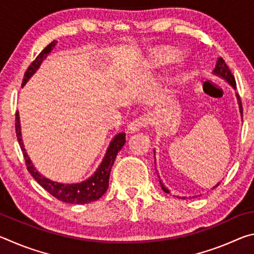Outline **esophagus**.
Returning <instances> with one entry per match:
<instances>
[{
  "label": "esophagus",
  "instance_id": "esophagus-1",
  "mask_svg": "<svg viewBox=\"0 0 254 254\" xmlns=\"http://www.w3.org/2000/svg\"><path fill=\"white\" fill-rule=\"evenodd\" d=\"M148 124V119L145 117H139L133 120V121L127 126V132L128 133H135L140 130V128L144 127Z\"/></svg>",
  "mask_w": 254,
  "mask_h": 254
}]
</instances>
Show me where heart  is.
I'll list each match as a JSON object with an SVG mask.
<instances>
[{
    "label": "heart",
    "mask_w": 254,
    "mask_h": 254,
    "mask_svg": "<svg viewBox=\"0 0 254 254\" xmlns=\"http://www.w3.org/2000/svg\"><path fill=\"white\" fill-rule=\"evenodd\" d=\"M169 59H171V60L177 59V56H175V55H173V56H169Z\"/></svg>",
    "instance_id": "1"
}]
</instances>
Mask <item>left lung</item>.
I'll list each match as a JSON object with an SVG mask.
<instances>
[{
    "label": "left lung",
    "instance_id": "1",
    "mask_svg": "<svg viewBox=\"0 0 254 254\" xmlns=\"http://www.w3.org/2000/svg\"><path fill=\"white\" fill-rule=\"evenodd\" d=\"M213 74L214 75H216L217 77H221L222 79H224L225 81H227V83H229L232 87H233L234 89L236 88V83H235V79H234V76L232 75V72H231V70H230V68L227 67V65L225 64V62H224V59L223 58H217V62H216V65H215V68H214V70H213ZM235 95H236V100H238V104H239V110H240V113H241V118L243 117L242 115V104H241V100H240V96H239V94L238 93H235ZM154 156H156V150H154ZM158 178H160L159 177V175H158ZM159 183H160V186H161V188H162V190L165 191V192H167V194H169V189L167 188L165 185L162 184V182H161V179L159 180ZM218 185H220V183H218L216 186H214L213 188H216ZM180 198H183V199H185V197H180Z\"/></svg>",
    "mask_w": 254,
    "mask_h": 254
}]
</instances>
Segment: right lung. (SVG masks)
Returning a JSON list of instances; mask_svg holds the SVG:
<instances>
[{"instance_id":"right-lung-1","label":"right lung","mask_w":254,"mask_h":254,"mask_svg":"<svg viewBox=\"0 0 254 254\" xmlns=\"http://www.w3.org/2000/svg\"><path fill=\"white\" fill-rule=\"evenodd\" d=\"M56 45H57V41L56 40L50 42V44L38 55V57L33 60L31 65L28 67L27 71H25L24 78L22 80V86L27 84V81L34 75V72L39 69L42 62L48 57V55L53 51ZM15 133L16 137H18L20 148L22 150L25 165H27L29 173L31 174L32 177L37 180V183L39 184L41 187H44L49 194L56 197L57 199L65 201V203L68 204H87L91 203V201L97 200L104 195V192L107 190V187H109L112 166H113L118 152L122 149L124 143H126V133H118V134L112 139L109 148H107L105 152L104 158L102 159L100 166H98V168L91 177L81 183L63 184L46 178L45 176L38 173L36 168H34L32 161L30 160L28 153L24 149L22 133H21L19 112H16L15 114Z\"/></svg>"}]
</instances>
